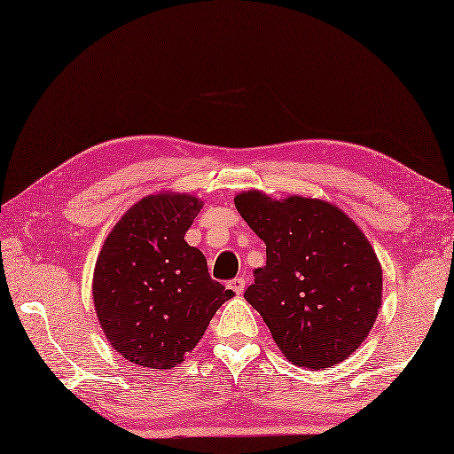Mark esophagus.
<instances>
[{"label": "esophagus", "instance_id": "esophagus-1", "mask_svg": "<svg viewBox=\"0 0 454 454\" xmlns=\"http://www.w3.org/2000/svg\"><path fill=\"white\" fill-rule=\"evenodd\" d=\"M228 288H232V291L239 296L244 291H246V278L244 277H236L232 278V281L228 283Z\"/></svg>", "mask_w": 454, "mask_h": 454}]
</instances>
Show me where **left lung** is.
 Listing matches in <instances>:
<instances>
[{
    "instance_id": "left-lung-1",
    "label": "left lung",
    "mask_w": 454,
    "mask_h": 454,
    "mask_svg": "<svg viewBox=\"0 0 454 454\" xmlns=\"http://www.w3.org/2000/svg\"><path fill=\"white\" fill-rule=\"evenodd\" d=\"M236 208L267 246L246 301L278 349L306 369L345 361L371 333L382 304V267L363 230L322 199L277 200L238 192Z\"/></svg>"
}]
</instances>
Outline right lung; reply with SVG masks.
Instances as JSON below:
<instances>
[{
    "label": "right lung",
    "instance_id": "right-lung-1",
    "mask_svg": "<svg viewBox=\"0 0 454 454\" xmlns=\"http://www.w3.org/2000/svg\"><path fill=\"white\" fill-rule=\"evenodd\" d=\"M202 200L161 191L132 205L103 242L93 271L101 330L124 359L171 369L185 361L212 316L234 296L185 242Z\"/></svg>",
    "mask_w": 454,
    "mask_h": 454
}]
</instances>
